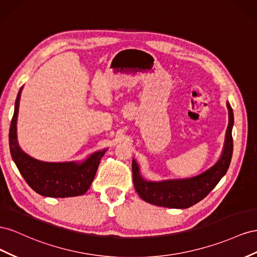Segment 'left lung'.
<instances>
[{"mask_svg":"<svg viewBox=\"0 0 257 257\" xmlns=\"http://www.w3.org/2000/svg\"><path fill=\"white\" fill-rule=\"evenodd\" d=\"M227 108L229 120L221 157L202 173L186 179L149 181L142 177L140 167L136 159H133L134 185L144 201L165 208L187 209L202 200L216 186L228 170L232 156L233 112L229 102H227Z\"/></svg>","mask_w":257,"mask_h":257,"instance_id":"8db88e82","label":"left lung"}]
</instances>
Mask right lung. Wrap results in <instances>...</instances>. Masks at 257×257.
<instances>
[{"label":"right lung","mask_w":257,"mask_h":257,"mask_svg":"<svg viewBox=\"0 0 257 257\" xmlns=\"http://www.w3.org/2000/svg\"><path fill=\"white\" fill-rule=\"evenodd\" d=\"M23 87L15 102L10 128V150L14 163L28 185L44 197L65 198L84 195L89 189L101 158L107 149L92 153L82 161L48 163L35 159L20 149L17 140V118Z\"/></svg>","instance_id":"obj_1"}]
</instances>
